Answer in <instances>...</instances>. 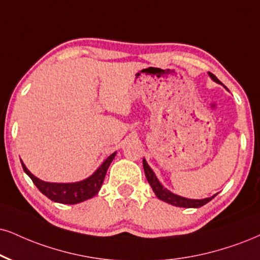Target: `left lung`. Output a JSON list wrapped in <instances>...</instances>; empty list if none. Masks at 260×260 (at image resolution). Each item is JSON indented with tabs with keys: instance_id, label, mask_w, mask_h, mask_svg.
<instances>
[{
	"instance_id": "obj_1",
	"label": "left lung",
	"mask_w": 260,
	"mask_h": 260,
	"mask_svg": "<svg viewBox=\"0 0 260 260\" xmlns=\"http://www.w3.org/2000/svg\"><path fill=\"white\" fill-rule=\"evenodd\" d=\"M208 76H210L211 78H212L216 83H219V84H222L219 79L217 78V77L214 76L213 73L208 72ZM143 169H145V174H146L147 181H148V183L150 184V187H152L153 191H154L156 197H158V199H160V200H162V201H165V203H168V204L174 205V206L187 207V208L201 207V206H204V205H206L208 201L212 200V199L217 195V194H214L213 197L206 198V199H201V200H195V199H187V198H183V197H179V195H176L174 193H171V191L168 190V189L162 187L161 183H160V182L158 181V178H156L155 174L153 172V170L149 168V165L147 164V161L145 159H143Z\"/></svg>"
}]
</instances>
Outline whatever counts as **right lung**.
<instances>
[{
  "label": "right lung",
  "mask_w": 260,
  "mask_h": 260,
  "mask_svg": "<svg viewBox=\"0 0 260 260\" xmlns=\"http://www.w3.org/2000/svg\"><path fill=\"white\" fill-rule=\"evenodd\" d=\"M114 156L115 152L108 156L91 176H89L88 178L83 179L81 182H75V183H50V182H44L32 175L22 161L21 165L26 175L32 179L34 184L48 199H50L54 203L75 205L88 200V199H91L99 193L102 183H104L108 166L111 165Z\"/></svg>",
  "instance_id": "1"
}]
</instances>
